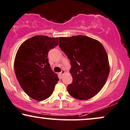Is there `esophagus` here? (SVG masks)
<instances>
[{"instance_id":"obj_1","label":"esophagus","mask_w":130,"mask_h":130,"mask_svg":"<svg viewBox=\"0 0 130 130\" xmlns=\"http://www.w3.org/2000/svg\"><path fill=\"white\" fill-rule=\"evenodd\" d=\"M65 73V71L64 70H62V71L60 72V73H59V75H60V77H62V75H63L64 73Z\"/></svg>"}]
</instances>
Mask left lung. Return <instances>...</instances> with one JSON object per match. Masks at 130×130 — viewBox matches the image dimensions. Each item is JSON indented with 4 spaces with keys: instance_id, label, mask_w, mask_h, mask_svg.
Returning a JSON list of instances; mask_svg holds the SVG:
<instances>
[{
    "instance_id": "left-lung-1",
    "label": "left lung",
    "mask_w": 130,
    "mask_h": 130,
    "mask_svg": "<svg viewBox=\"0 0 130 130\" xmlns=\"http://www.w3.org/2000/svg\"><path fill=\"white\" fill-rule=\"evenodd\" d=\"M59 47L70 60L73 82L67 90L71 96L87 100L104 87L109 73L108 57L101 42L85 36L59 37Z\"/></svg>"
}]
</instances>
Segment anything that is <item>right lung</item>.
Masks as SVG:
<instances>
[{
    "label": "right lung",
    "mask_w": 130,
    "mask_h": 130,
    "mask_svg": "<svg viewBox=\"0 0 130 130\" xmlns=\"http://www.w3.org/2000/svg\"><path fill=\"white\" fill-rule=\"evenodd\" d=\"M58 44V37L35 36L23 42L16 53L14 71L17 79L26 94L36 101L49 98L59 80L47 57L50 50Z\"/></svg>",
    "instance_id": "add662e5"
}]
</instances>
